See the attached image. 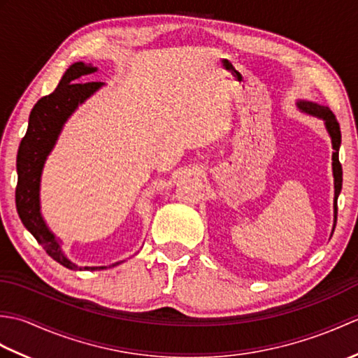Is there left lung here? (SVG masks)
Wrapping results in <instances>:
<instances>
[{"label":"left lung","instance_id":"left-lung-1","mask_svg":"<svg viewBox=\"0 0 358 358\" xmlns=\"http://www.w3.org/2000/svg\"><path fill=\"white\" fill-rule=\"evenodd\" d=\"M299 108L301 110H305L310 115H315L318 118L324 120L326 129L331 135L332 140V171H334V187H336V196H334V229H336V223H337V200H338V194L341 191V183H343V169H341L340 159H338V149L341 144V132H340V124L334 115L332 110L329 108H324V106H318L315 103L310 101H299Z\"/></svg>","mask_w":358,"mask_h":358}]
</instances>
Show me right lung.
I'll return each mask as SVG.
<instances>
[{"instance_id":"obj_1","label":"right lung","mask_w":358,"mask_h":358,"mask_svg":"<svg viewBox=\"0 0 358 358\" xmlns=\"http://www.w3.org/2000/svg\"><path fill=\"white\" fill-rule=\"evenodd\" d=\"M95 71L96 67L90 64H72L63 75L58 87L36 101L29 115L27 132L22 136L17 155L18 183L15 191V203L21 222L53 260L73 271H81L83 268L67 260L62 252V246L48 229L40 214V178L45 158L62 132L66 120L72 115L78 104L101 87L100 81H78L83 75ZM90 269H106V266Z\"/></svg>"}]
</instances>
